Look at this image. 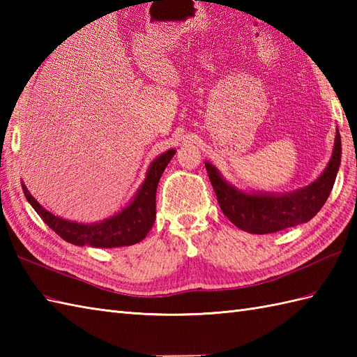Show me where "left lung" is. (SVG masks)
<instances>
[{"label": "left lung", "instance_id": "8db88e82", "mask_svg": "<svg viewBox=\"0 0 357 357\" xmlns=\"http://www.w3.org/2000/svg\"><path fill=\"white\" fill-rule=\"evenodd\" d=\"M340 156H342V144H340V135L336 128L335 147H333L330 162L319 174V178L305 187L287 193L241 190L229 183L213 164L206 161V169L219 207L230 219V222L248 233L267 234L308 222L317 215L335 185Z\"/></svg>", "mask_w": 357, "mask_h": 357}]
</instances>
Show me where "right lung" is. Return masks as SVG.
Wrapping results in <instances>:
<instances>
[{
	"instance_id": "right-lung-1",
	"label": "right lung",
	"mask_w": 357,
	"mask_h": 357,
	"mask_svg": "<svg viewBox=\"0 0 357 357\" xmlns=\"http://www.w3.org/2000/svg\"><path fill=\"white\" fill-rule=\"evenodd\" d=\"M176 153V150L170 149L155 158L149 165L146 179L139 185L132 201L110 218H105L98 222H77L63 219L50 213L38 202L26 184L21 181L22 192L30 206L35 208L43 221L55 231L58 236L70 242L73 245H90L96 248H115L138 244L147 236L156 218V188L159 179L162 176L167 164Z\"/></svg>"
}]
</instances>
